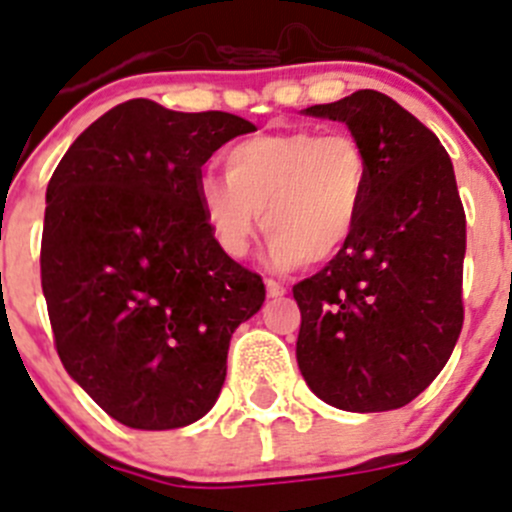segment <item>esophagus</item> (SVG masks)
Returning <instances> with one entry per match:
<instances>
[{
	"mask_svg": "<svg viewBox=\"0 0 512 512\" xmlns=\"http://www.w3.org/2000/svg\"><path fill=\"white\" fill-rule=\"evenodd\" d=\"M265 288H267V295H270V298H283V295L288 293V290H285V285L278 283V280H265Z\"/></svg>",
	"mask_w": 512,
	"mask_h": 512,
	"instance_id": "34e87169",
	"label": "esophagus"
}]
</instances>
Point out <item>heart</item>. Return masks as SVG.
Listing matches in <instances>:
<instances>
[{
	"label": "heart",
	"mask_w": 512,
	"mask_h": 512,
	"mask_svg": "<svg viewBox=\"0 0 512 512\" xmlns=\"http://www.w3.org/2000/svg\"><path fill=\"white\" fill-rule=\"evenodd\" d=\"M224 161L227 176L204 171L197 179V204L224 255L250 252L262 214L272 265H323L361 222L371 164L348 133H260L234 143Z\"/></svg>",
	"instance_id": "heart-1"
}]
</instances>
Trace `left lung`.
<instances>
[{"mask_svg": "<svg viewBox=\"0 0 512 512\" xmlns=\"http://www.w3.org/2000/svg\"><path fill=\"white\" fill-rule=\"evenodd\" d=\"M305 116L346 123L371 164L348 245L293 288L300 374L343 412H389L417 399L462 331L465 209L439 138L379 90H356Z\"/></svg>", "mask_w": 512, "mask_h": 512, "instance_id": "obj_1", "label": "left lung"}]
</instances>
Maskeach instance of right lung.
I'll return each instance as SVG.
<instances>
[{
    "instance_id": "obj_1",
    "label": "right lung",
    "mask_w": 512,
    "mask_h": 512,
    "mask_svg": "<svg viewBox=\"0 0 512 512\" xmlns=\"http://www.w3.org/2000/svg\"><path fill=\"white\" fill-rule=\"evenodd\" d=\"M257 131L154 100L90 123L47 184L42 293L62 366L116 422L176 429L214 407L229 338L265 303L197 204L209 156Z\"/></svg>"
}]
</instances>
